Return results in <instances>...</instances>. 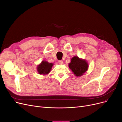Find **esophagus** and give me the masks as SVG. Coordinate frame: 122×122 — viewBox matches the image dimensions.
<instances>
[{"label": "esophagus", "mask_w": 122, "mask_h": 122, "mask_svg": "<svg viewBox=\"0 0 122 122\" xmlns=\"http://www.w3.org/2000/svg\"><path fill=\"white\" fill-rule=\"evenodd\" d=\"M58 62H59V64H62L63 63V61H62V60H60V61H59Z\"/></svg>", "instance_id": "34e87169"}]
</instances>
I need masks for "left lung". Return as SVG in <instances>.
I'll return each instance as SVG.
<instances>
[{"label": "left lung", "mask_w": 122, "mask_h": 122, "mask_svg": "<svg viewBox=\"0 0 122 122\" xmlns=\"http://www.w3.org/2000/svg\"><path fill=\"white\" fill-rule=\"evenodd\" d=\"M69 67L76 76H82L88 68L87 61L75 56L71 60Z\"/></svg>", "instance_id": "obj_1"}]
</instances>
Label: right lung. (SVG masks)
<instances>
[{
	"label": "right lung",
	"instance_id": "add662e5",
	"mask_svg": "<svg viewBox=\"0 0 122 122\" xmlns=\"http://www.w3.org/2000/svg\"><path fill=\"white\" fill-rule=\"evenodd\" d=\"M53 65V63H48L46 61H42L41 63L37 66L38 73L40 74H47L51 71Z\"/></svg>",
	"mask_w": 122,
	"mask_h": 122
}]
</instances>
